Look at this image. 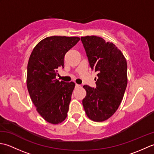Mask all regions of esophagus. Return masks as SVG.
<instances>
[{"label": "esophagus", "instance_id": "esophagus-1", "mask_svg": "<svg viewBox=\"0 0 154 154\" xmlns=\"http://www.w3.org/2000/svg\"><path fill=\"white\" fill-rule=\"evenodd\" d=\"M81 85H79V84H75V87H79Z\"/></svg>", "mask_w": 154, "mask_h": 154}]
</instances>
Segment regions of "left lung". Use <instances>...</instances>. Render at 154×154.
<instances>
[{
  "instance_id": "1",
  "label": "left lung",
  "mask_w": 154,
  "mask_h": 154,
  "mask_svg": "<svg viewBox=\"0 0 154 154\" xmlns=\"http://www.w3.org/2000/svg\"><path fill=\"white\" fill-rule=\"evenodd\" d=\"M90 66L97 73L95 89L88 85L83 99L87 116L95 122L109 119L117 110L126 89L127 63L120 50L100 37H81Z\"/></svg>"
}]
</instances>
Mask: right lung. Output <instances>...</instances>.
Listing matches in <instances>:
<instances>
[{"label": "right lung", "mask_w": 154, "mask_h": 154, "mask_svg": "<svg viewBox=\"0 0 154 154\" xmlns=\"http://www.w3.org/2000/svg\"><path fill=\"white\" fill-rule=\"evenodd\" d=\"M79 37L50 36L35 45L29 58L27 88L38 112L47 122L61 123L66 119L73 82L56 79L59 68L64 66L65 54L76 45Z\"/></svg>", "instance_id": "1"}]
</instances>
